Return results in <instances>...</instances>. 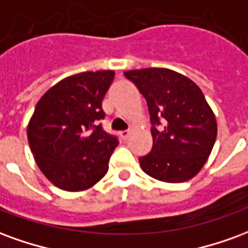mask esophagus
I'll return each instance as SVG.
<instances>
[{
	"instance_id": "obj_1",
	"label": "esophagus",
	"mask_w": 248,
	"mask_h": 248,
	"mask_svg": "<svg viewBox=\"0 0 248 248\" xmlns=\"http://www.w3.org/2000/svg\"><path fill=\"white\" fill-rule=\"evenodd\" d=\"M119 135H121V138H122V140H126L127 138H129L130 131H121V133H119Z\"/></svg>"
}]
</instances>
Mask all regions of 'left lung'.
Instances as JSON below:
<instances>
[{"label": "left lung", "instance_id": "left-lung-1", "mask_svg": "<svg viewBox=\"0 0 248 248\" xmlns=\"http://www.w3.org/2000/svg\"><path fill=\"white\" fill-rule=\"evenodd\" d=\"M145 97L153 124V149L140 158V169L161 182H186L202 170L213 151L218 124L195 82L178 71L149 67L124 71Z\"/></svg>", "mask_w": 248, "mask_h": 248}]
</instances>
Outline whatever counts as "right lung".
Returning <instances> with one entry per match:
<instances>
[{
  "instance_id": "1",
  "label": "right lung",
  "mask_w": 248,
  "mask_h": 248,
  "mask_svg": "<svg viewBox=\"0 0 248 248\" xmlns=\"http://www.w3.org/2000/svg\"><path fill=\"white\" fill-rule=\"evenodd\" d=\"M113 70L66 77L41 97L28 124V140L42 174L65 191L99 182L118 140L98 124Z\"/></svg>"
}]
</instances>
